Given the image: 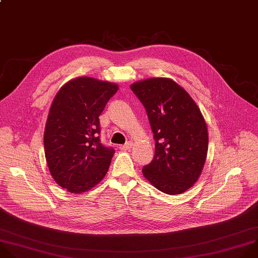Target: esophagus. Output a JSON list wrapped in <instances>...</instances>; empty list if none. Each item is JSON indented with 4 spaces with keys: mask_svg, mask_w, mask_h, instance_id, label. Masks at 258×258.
I'll list each match as a JSON object with an SVG mask.
<instances>
[{
    "mask_svg": "<svg viewBox=\"0 0 258 258\" xmlns=\"http://www.w3.org/2000/svg\"><path fill=\"white\" fill-rule=\"evenodd\" d=\"M132 146H133V142L129 141V142H127L126 144L121 145V146H120V149L123 150V151H126V150H130V149L132 148Z\"/></svg>",
    "mask_w": 258,
    "mask_h": 258,
    "instance_id": "esophagus-1",
    "label": "esophagus"
}]
</instances>
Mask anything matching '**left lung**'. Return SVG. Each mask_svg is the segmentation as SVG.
<instances>
[{
  "label": "left lung",
  "instance_id": "1",
  "mask_svg": "<svg viewBox=\"0 0 258 258\" xmlns=\"http://www.w3.org/2000/svg\"><path fill=\"white\" fill-rule=\"evenodd\" d=\"M130 88L144 106L156 139L144 178L166 194L184 193L199 179L208 156V126L198 106L171 78L139 80Z\"/></svg>",
  "mask_w": 258,
  "mask_h": 258
}]
</instances>
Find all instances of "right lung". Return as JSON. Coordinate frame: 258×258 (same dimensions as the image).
<instances>
[{
    "label": "right lung",
    "mask_w": 258,
    "mask_h": 258,
    "mask_svg": "<svg viewBox=\"0 0 258 258\" xmlns=\"http://www.w3.org/2000/svg\"><path fill=\"white\" fill-rule=\"evenodd\" d=\"M119 86L88 76L65 83L48 111L43 146L55 182L73 194L89 191L105 178L115 150L99 142V115Z\"/></svg>",
    "instance_id": "right-lung-1"
}]
</instances>
